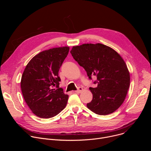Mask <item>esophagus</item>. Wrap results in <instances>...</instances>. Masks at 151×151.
I'll list each match as a JSON object with an SVG mask.
<instances>
[{
    "mask_svg": "<svg viewBox=\"0 0 151 151\" xmlns=\"http://www.w3.org/2000/svg\"><path fill=\"white\" fill-rule=\"evenodd\" d=\"M82 91H83V88H82V87H79V88H78V90L75 91V92H76V93H81Z\"/></svg>",
    "mask_w": 151,
    "mask_h": 151,
    "instance_id": "34e87169",
    "label": "esophagus"
}]
</instances>
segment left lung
I'll use <instances>...</instances> for the list:
<instances>
[{
    "label": "left lung",
    "instance_id": "8db88e82",
    "mask_svg": "<svg viewBox=\"0 0 151 151\" xmlns=\"http://www.w3.org/2000/svg\"><path fill=\"white\" fill-rule=\"evenodd\" d=\"M70 53L87 72L90 79L97 76L96 88H90L92 101L89 109L106 115L114 112L123 103L130 87V76L121 55L112 48L101 44H85L72 47Z\"/></svg>",
    "mask_w": 151,
    "mask_h": 151
}]
</instances>
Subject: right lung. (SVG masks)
Masks as SVG:
<instances>
[{"label":"right lung","instance_id":"1","mask_svg":"<svg viewBox=\"0 0 151 151\" xmlns=\"http://www.w3.org/2000/svg\"><path fill=\"white\" fill-rule=\"evenodd\" d=\"M69 51V47L43 51L33 57L24 69L21 91L29 108L38 117L52 118L65 108L69 96L59 88L58 71Z\"/></svg>","mask_w":151,"mask_h":151}]
</instances>
